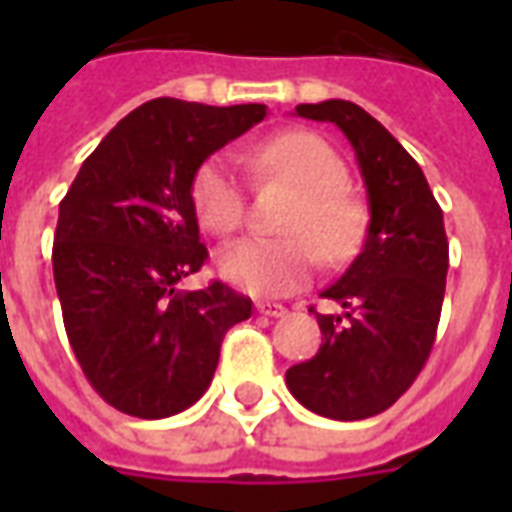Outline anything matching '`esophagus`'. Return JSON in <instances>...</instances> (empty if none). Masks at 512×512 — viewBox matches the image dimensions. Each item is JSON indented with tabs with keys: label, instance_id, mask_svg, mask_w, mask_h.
I'll return each mask as SVG.
<instances>
[{
	"label": "esophagus",
	"instance_id": "1",
	"mask_svg": "<svg viewBox=\"0 0 512 512\" xmlns=\"http://www.w3.org/2000/svg\"><path fill=\"white\" fill-rule=\"evenodd\" d=\"M255 307L260 315H268V318H279V315H285V312H288L282 304H277V301H257Z\"/></svg>",
	"mask_w": 512,
	"mask_h": 512
}]
</instances>
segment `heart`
Segmentation results:
<instances>
[{
    "instance_id": "obj_1",
    "label": "heart",
    "mask_w": 512,
    "mask_h": 512,
    "mask_svg": "<svg viewBox=\"0 0 512 512\" xmlns=\"http://www.w3.org/2000/svg\"><path fill=\"white\" fill-rule=\"evenodd\" d=\"M246 161L268 178L296 191L282 219V238H241L227 244L216 266L230 285L255 296L290 293L310 279L315 252L326 266L348 263L367 230L365 202L348 186V164L340 150L312 131H285L257 142ZM191 205L213 235H230L246 213L244 183L235 161L216 153L191 178Z\"/></svg>"
}]
</instances>
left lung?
I'll return each mask as SVG.
<instances>
[{
    "label": "left lung",
    "instance_id": "obj_1",
    "mask_svg": "<svg viewBox=\"0 0 512 512\" xmlns=\"http://www.w3.org/2000/svg\"><path fill=\"white\" fill-rule=\"evenodd\" d=\"M334 123L354 147L370 205L362 252L323 290L340 312L318 315V354L285 373L301 406L329 419H367L414 384L436 340L450 244L428 180L406 147L351 101L296 106Z\"/></svg>",
    "mask_w": 512,
    "mask_h": 512
}]
</instances>
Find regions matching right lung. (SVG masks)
I'll list each match as a JSON object with an SVG mask.
<instances>
[{"label": "right lung", "mask_w": 512, "mask_h": 512, "mask_svg": "<svg viewBox=\"0 0 512 512\" xmlns=\"http://www.w3.org/2000/svg\"><path fill=\"white\" fill-rule=\"evenodd\" d=\"M263 117V104L147 101L84 158L60 202L51 260L65 332L87 381L123 414L164 419L194 406L227 329L252 315L224 282H178L208 260L194 172Z\"/></svg>", "instance_id": "add662e5"}]
</instances>
